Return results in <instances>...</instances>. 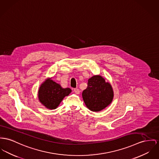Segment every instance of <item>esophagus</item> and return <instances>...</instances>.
I'll return each mask as SVG.
<instances>
[{
    "label": "esophagus",
    "mask_w": 159,
    "mask_h": 159,
    "mask_svg": "<svg viewBox=\"0 0 159 159\" xmlns=\"http://www.w3.org/2000/svg\"><path fill=\"white\" fill-rule=\"evenodd\" d=\"M74 91L75 93H76V94H79L80 92V90L78 89V88H75L74 89Z\"/></svg>",
    "instance_id": "obj_1"
}]
</instances>
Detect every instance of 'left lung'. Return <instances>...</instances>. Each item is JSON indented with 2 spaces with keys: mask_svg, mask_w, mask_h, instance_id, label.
<instances>
[{
  "mask_svg": "<svg viewBox=\"0 0 159 159\" xmlns=\"http://www.w3.org/2000/svg\"><path fill=\"white\" fill-rule=\"evenodd\" d=\"M82 96L89 110L99 111L111 102L113 91L111 85L106 83L102 76L98 75L89 79L87 87L83 90Z\"/></svg>",
  "mask_w": 159,
  "mask_h": 159,
  "instance_id": "8db88e82",
  "label": "left lung"
}]
</instances>
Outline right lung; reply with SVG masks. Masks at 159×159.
<instances>
[{"mask_svg": "<svg viewBox=\"0 0 159 159\" xmlns=\"http://www.w3.org/2000/svg\"><path fill=\"white\" fill-rule=\"evenodd\" d=\"M69 88L63 89L52 80L45 81L39 90V99L49 109H55L63 99L71 92Z\"/></svg>", "mask_w": 159, "mask_h": 159, "instance_id": "obj_1", "label": "right lung"}]
</instances>
